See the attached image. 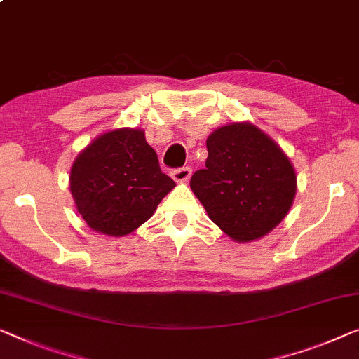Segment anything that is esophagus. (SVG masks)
<instances>
[{
  "label": "esophagus",
  "mask_w": 359,
  "mask_h": 359,
  "mask_svg": "<svg viewBox=\"0 0 359 359\" xmlns=\"http://www.w3.org/2000/svg\"><path fill=\"white\" fill-rule=\"evenodd\" d=\"M191 175V168H189V165H185V168H180V169H175L172 172V179L175 182H187L190 179Z\"/></svg>",
  "instance_id": "obj_1"
}]
</instances>
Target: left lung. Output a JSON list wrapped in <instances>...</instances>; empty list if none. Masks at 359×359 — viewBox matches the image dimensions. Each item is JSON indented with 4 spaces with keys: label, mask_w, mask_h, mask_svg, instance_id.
Masks as SVG:
<instances>
[{
    "label": "left lung",
    "mask_w": 359,
    "mask_h": 359,
    "mask_svg": "<svg viewBox=\"0 0 359 359\" xmlns=\"http://www.w3.org/2000/svg\"><path fill=\"white\" fill-rule=\"evenodd\" d=\"M206 168L190 187L211 221L235 242L264 237L297 194L295 169L269 135L250 122L219 127L206 140Z\"/></svg>",
    "instance_id": "8db88e82"
}]
</instances>
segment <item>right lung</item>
I'll use <instances>...</instances> for the list:
<instances>
[{
    "label": "right lung",
    "instance_id": "right-lung-1",
    "mask_svg": "<svg viewBox=\"0 0 359 359\" xmlns=\"http://www.w3.org/2000/svg\"><path fill=\"white\" fill-rule=\"evenodd\" d=\"M69 187L88 227L124 237L147 222L175 182L140 128H116L90 143L72 164Z\"/></svg>",
    "mask_w": 359,
    "mask_h": 359
}]
</instances>
